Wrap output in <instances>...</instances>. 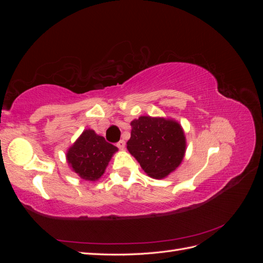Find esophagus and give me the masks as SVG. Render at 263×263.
Returning a JSON list of instances; mask_svg holds the SVG:
<instances>
[{"mask_svg": "<svg viewBox=\"0 0 263 263\" xmlns=\"http://www.w3.org/2000/svg\"><path fill=\"white\" fill-rule=\"evenodd\" d=\"M116 146L119 148V149H124L125 148V141L122 139V140H119L118 142H117V144H116Z\"/></svg>", "mask_w": 263, "mask_h": 263, "instance_id": "obj_1", "label": "esophagus"}]
</instances>
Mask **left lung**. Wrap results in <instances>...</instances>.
Segmentation results:
<instances>
[{
	"mask_svg": "<svg viewBox=\"0 0 263 263\" xmlns=\"http://www.w3.org/2000/svg\"><path fill=\"white\" fill-rule=\"evenodd\" d=\"M127 149L149 177L163 179L176 170L185 155V135L173 119L140 116L130 123Z\"/></svg>",
	"mask_w": 263,
	"mask_h": 263,
	"instance_id": "8db88e82",
	"label": "left lung"
}]
</instances>
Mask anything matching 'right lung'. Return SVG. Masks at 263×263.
<instances>
[{
  "mask_svg": "<svg viewBox=\"0 0 263 263\" xmlns=\"http://www.w3.org/2000/svg\"><path fill=\"white\" fill-rule=\"evenodd\" d=\"M118 149L93 129H85L67 151V161L73 172L86 181H97L105 172Z\"/></svg>",
  "mask_w": 263,
  "mask_h": 263,
  "instance_id": "right-lung-1",
  "label": "right lung"
}]
</instances>
